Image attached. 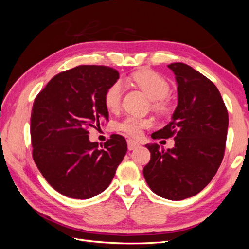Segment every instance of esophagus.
<instances>
[{"label": "esophagus", "instance_id": "obj_1", "mask_svg": "<svg viewBox=\"0 0 249 249\" xmlns=\"http://www.w3.org/2000/svg\"><path fill=\"white\" fill-rule=\"evenodd\" d=\"M140 146V143L135 141V140H132V139H129L127 140V148H129L130 150H133L135 148H137Z\"/></svg>", "mask_w": 249, "mask_h": 249}]
</instances>
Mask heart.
Returning a JSON list of instances; mask_svg holds the SVG:
<instances>
[{
  "label": "heart",
  "mask_w": 249,
  "mask_h": 249,
  "mask_svg": "<svg viewBox=\"0 0 249 249\" xmlns=\"http://www.w3.org/2000/svg\"><path fill=\"white\" fill-rule=\"evenodd\" d=\"M131 80L142 91L152 100V108L157 112H165L168 108L167 95L170 91V85L167 80L152 70H141L131 74ZM124 93V86L120 81H116L108 87L104 95V103L110 112H115L120 107ZM150 125V120L137 116H126L118 124V129L137 137L141 131Z\"/></svg>",
  "instance_id": "1"
}]
</instances>
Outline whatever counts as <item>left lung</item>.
I'll list each match as a JSON object with an SVG mask.
<instances>
[{
    "label": "left lung",
    "mask_w": 249,
    "mask_h": 249,
    "mask_svg": "<svg viewBox=\"0 0 249 249\" xmlns=\"http://www.w3.org/2000/svg\"><path fill=\"white\" fill-rule=\"evenodd\" d=\"M178 103L171 122L152 134L153 139L175 136V147L146 144L150 160L143 176L153 192L170 200L194 196L219 168L227 141L229 114L214 83L191 66L171 63Z\"/></svg>",
    "instance_id": "left-lung-1"
}]
</instances>
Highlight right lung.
Segmentation results:
<instances>
[{
  "label": "right lung",
  "instance_id": "obj_1",
  "mask_svg": "<svg viewBox=\"0 0 249 249\" xmlns=\"http://www.w3.org/2000/svg\"><path fill=\"white\" fill-rule=\"evenodd\" d=\"M119 73L103 65H80L52 78L34 100L31 113L32 156L56 191L88 199L102 193L114 178L127 150L113 134L99 147L88 130L108 120L104 95Z\"/></svg>",
  "mask_w": 249,
  "mask_h": 249
}]
</instances>
